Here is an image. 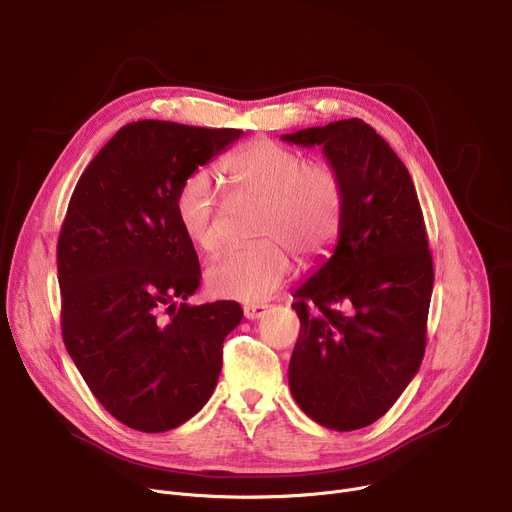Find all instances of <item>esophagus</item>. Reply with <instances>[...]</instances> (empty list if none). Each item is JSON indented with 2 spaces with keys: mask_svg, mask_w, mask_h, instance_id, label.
<instances>
[{
  "mask_svg": "<svg viewBox=\"0 0 512 512\" xmlns=\"http://www.w3.org/2000/svg\"><path fill=\"white\" fill-rule=\"evenodd\" d=\"M243 311H245V317L251 321L261 319L267 313V304H247Z\"/></svg>",
  "mask_w": 512,
  "mask_h": 512,
  "instance_id": "esophagus-1",
  "label": "esophagus"
}]
</instances>
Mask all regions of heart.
<instances>
[{
  "label": "heart",
  "mask_w": 512,
  "mask_h": 512,
  "mask_svg": "<svg viewBox=\"0 0 512 512\" xmlns=\"http://www.w3.org/2000/svg\"><path fill=\"white\" fill-rule=\"evenodd\" d=\"M220 173L236 206H259L253 232L263 241L216 255L206 282L218 296L259 302L288 278L290 251L311 261L335 243L344 220V183L333 166L306 162L271 140H255L234 152L220 164ZM177 216L197 249L210 253L220 247L216 185L206 170L183 181Z\"/></svg>",
  "instance_id": "obj_1"
}]
</instances>
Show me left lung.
Returning <instances> with one entry per match:
<instances>
[{
  "instance_id": "8db88e82",
  "label": "left lung",
  "mask_w": 512,
  "mask_h": 512,
  "mask_svg": "<svg viewBox=\"0 0 512 512\" xmlns=\"http://www.w3.org/2000/svg\"><path fill=\"white\" fill-rule=\"evenodd\" d=\"M282 140L321 146L346 191L331 257L294 292L288 381L306 416L350 432L385 416L422 364L434 284L424 216L405 164L362 119Z\"/></svg>"
}]
</instances>
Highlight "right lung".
<instances>
[{"label": "right lung", "instance_id": "1", "mask_svg": "<svg viewBox=\"0 0 512 512\" xmlns=\"http://www.w3.org/2000/svg\"><path fill=\"white\" fill-rule=\"evenodd\" d=\"M241 129L127 123L82 173L57 243L67 354L105 410L140 432H166L212 397L234 300L191 306L201 280L177 193Z\"/></svg>", "mask_w": 512, "mask_h": 512}]
</instances>
